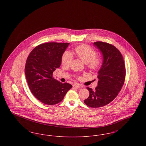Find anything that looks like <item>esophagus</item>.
I'll use <instances>...</instances> for the list:
<instances>
[{
  "mask_svg": "<svg viewBox=\"0 0 146 146\" xmlns=\"http://www.w3.org/2000/svg\"><path fill=\"white\" fill-rule=\"evenodd\" d=\"M73 87L75 89H78L80 87V85L78 83H74L73 85Z\"/></svg>",
  "mask_w": 146,
  "mask_h": 146,
  "instance_id": "esophagus-1",
  "label": "esophagus"
}]
</instances>
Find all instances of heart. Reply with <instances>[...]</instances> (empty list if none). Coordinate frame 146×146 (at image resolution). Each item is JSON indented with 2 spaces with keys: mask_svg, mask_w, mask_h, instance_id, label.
<instances>
[{
  "mask_svg": "<svg viewBox=\"0 0 146 146\" xmlns=\"http://www.w3.org/2000/svg\"><path fill=\"white\" fill-rule=\"evenodd\" d=\"M75 53L76 56L86 63L90 70H98L102 65V58L101 57L96 56V51L88 45L82 44L76 46ZM73 59V54L69 51H66L63 54L62 63L64 66H68Z\"/></svg>",
  "mask_w": 146,
  "mask_h": 146,
  "instance_id": "b5f03b06",
  "label": "heart"
}]
</instances>
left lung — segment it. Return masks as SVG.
Masks as SVG:
<instances>
[{"label":"left lung","instance_id":"obj_1","mask_svg":"<svg viewBox=\"0 0 146 146\" xmlns=\"http://www.w3.org/2000/svg\"><path fill=\"white\" fill-rule=\"evenodd\" d=\"M102 54L103 61L97 72L98 79L95 90L86 88L89 96L84 103L92 108L103 107L117 96L125 81V64L120 52L114 46L104 42L93 44Z\"/></svg>","mask_w":146,"mask_h":146}]
</instances>
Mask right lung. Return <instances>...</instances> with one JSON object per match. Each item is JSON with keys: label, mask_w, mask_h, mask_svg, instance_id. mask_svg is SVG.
<instances>
[{"label": "right lung", "mask_w": 146, "mask_h": 146, "mask_svg": "<svg viewBox=\"0 0 146 146\" xmlns=\"http://www.w3.org/2000/svg\"><path fill=\"white\" fill-rule=\"evenodd\" d=\"M70 43L47 42L36 46L28 56L25 74L33 95L42 103L53 105L60 102L72 85L52 78L61 64L63 54Z\"/></svg>", "instance_id": "1"}]
</instances>
